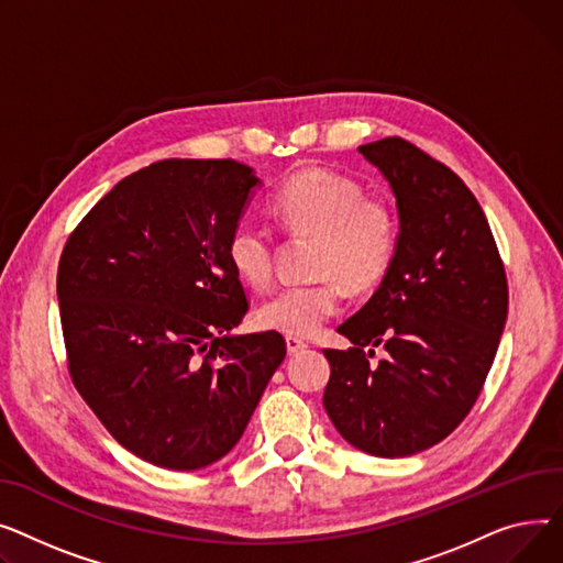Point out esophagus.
I'll use <instances>...</instances> for the list:
<instances>
[{"mask_svg": "<svg viewBox=\"0 0 563 563\" xmlns=\"http://www.w3.org/2000/svg\"><path fill=\"white\" fill-rule=\"evenodd\" d=\"M286 347H288V354H297V352H302L307 347V343L302 339L286 336Z\"/></svg>", "mask_w": 563, "mask_h": 563, "instance_id": "1", "label": "esophagus"}]
</instances>
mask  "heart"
Here are the masks:
<instances>
[{"mask_svg":"<svg viewBox=\"0 0 563 563\" xmlns=\"http://www.w3.org/2000/svg\"><path fill=\"white\" fill-rule=\"evenodd\" d=\"M268 211L286 234L316 239L311 273L320 282L271 295L254 313L266 332L311 336L341 309L343 288L368 292L386 277L398 245V218L386 197L363 192L345 175L316 168L286 179L271 197ZM224 254L245 286L266 288L273 282L275 250L261 227L236 224Z\"/></svg>","mask_w":563,"mask_h":563,"instance_id":"b5f03b06","label":"heart"}]
</instances>
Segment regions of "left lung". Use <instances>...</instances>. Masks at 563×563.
<instances>
[{
  "label": "left lung",
  "mask_w": 563,
  "mask_h": 563,
  "mask_svg": "<svg viewBox=\"0 0 563 563\" xmlns=\"http://www.w3.org/2000/svg\"><path fill=\"white\" fill-rule=\"evenodd\" d=\"M358 152L388 179L400 234L379 288L339 327L354 347L324 350L322 405L347 443L398 459L441 443L477 402L509 288L486 216L448 165L400 136ZM377 344L387 356L373 364Z\"/></svg>",
  "instance_id": "8db88e82"
}]
</instances>
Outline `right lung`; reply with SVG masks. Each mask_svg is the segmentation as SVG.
<instances>
[{
	"label": "right lung",
	"instance_id": "right-lung-1",
	"mask_svg": "<svg viewBox=\"0 0 563 563\" xmlns=\"http://www.w3.org/2000/svg\"><path fill=\"white\" fill-rule=\"evenodd\" d=\"M261 181L231 158H165L77 224L56 295L75 388L129 452L197 471L239 443L286 356L279 332L229 336L247 313L224 245Z\"/></svg>",
	"mask_w": 563,
	"mask_h": 563
}]
</instances>
